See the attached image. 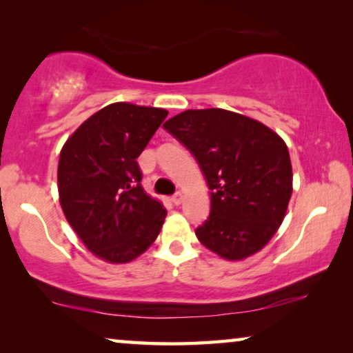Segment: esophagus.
I'll list each match as a JSON object with an SVG mask.
<instances>
[{
  "instance_id": "esophagus-1",
  "label": "esophagus",
  "mask_w": 353,
  "mask_h": 353,
  "mask_svg": "<svg viewBox=\"0 0 353 353\" xmlns=\"http://www.w3.org/2000/svg\"><path fill=\"white\" fill-rule=\"evenodd\" d=\"M172 202H173V204H175V205H180L181 202H183V192H180V191L175 192V194L172 196Z\"/></svg>"
}]
</instances>
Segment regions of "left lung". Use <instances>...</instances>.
<instances>
[{
    "mask_svg": "<svg viewBox=\"0 0 353 353\" xmlns=\"http://www.w3.org/2000/svg\"><path fill=\"white\" fill-rule=\"evenodd\" d=\"M199 162L210 215L196 228L226 260L259 252L286 215L292 167L286 143L257 120L225 109L185 110L163 123Z\"/></svg>",
    "mask_w": 353,
    "mask_h": 353,
    "instance_id": "8db88e82",
    "label": "left lung"
}]
</instances>
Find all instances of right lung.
<instances>
[{
	"mask_svg": "<svg viewBox=\"0 0 353 353\" xmlns=\"http://www.w3.org/2000/svg\"><path fill=\"white\" fill-rule=\"evenodd\" d=\"M168 112L115 103L85 120L67 139L57 165L67 221L94 255L127 263L154 241L167 210L141 186L137 159Z\"/></svg>",
	"mask_w": 353,
	"mask_h": 353,
	"instance_id": "1",
	"label": "right lung"
}]
</instances>
